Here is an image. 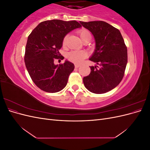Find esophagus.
<instances>
[{"mask_svg":"<svg viewBox=\"0 0 150 150\" xmlns=\"http://www.w3.org/2000/svg\"><path fill=\"white\" fill-rule=\"evenodd\" d=\"M79 66H80V65H79V64H75V67L76 68H78Z\"/></svg>","mask_w":150,"mask_h":150,"instance_id":"34e87169","label":"esophagus"}]
</instances>
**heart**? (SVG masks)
<instances>
[{
	"label": "heart",
	"instance_id": "obj_1",
	"mask_svg": "<svg viewBox=\"0 0 150 150\" xmlns=\"http://www.w3.org/2000/svg\"><path fill=\"white\" fill-rule=\"evenodd\" d=\"M79 37L84 42H88L91 39V34L90 32L86 29L83 28L78 30ZM67 36H65L62 40V46L65 47L67 45ZM86 57V53L82 51H72L67 54V58L70 61L79 64Z\"/></svg>",
	"mask_w": 150,
	"mask_h": 150
}]
</instances>
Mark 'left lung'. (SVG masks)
Returning a JSON list of instances; mask_svg holds the SVG:
<instances>
[{"label": "left lung", "instance_id": "8db88e82", "mask_svg": "<svg viewBox=\"0 0 150 150\" xmlns=\"http://www.w3.org/2000/svg\"><path fill=\"white\" fill-rule=\"evenodd\" d=\"M94 35L96 49L89 60L98 66H90V74L84 77L88 90L103 94L116 88L123 78L128 62L127 47L120 31L104 21L80 22Z\"/></svg>", "mask_w": 150, "mask_h": 150}]
</instances>
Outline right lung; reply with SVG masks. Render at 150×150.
Instances as JSON below:
<instances>
[{"mask_svg": "<svg viewBox=\"0 0 150 150\" xmlns=\"http://www.w3.org/2000/svg\"><path fill=\"white\" fill-rule=\"evenodd\" d=\"M81 27L76 21H46L29 35L24 56L25 66L34 84L44 91L57 93L66 87L74 65L67 61L55 65L54 61L64 59L59 50L65 35Z\"/></svg>", "mask_w": 150, "mask_h": 150, "instance_id": "1", "label": "right lung"}]
</instances>
